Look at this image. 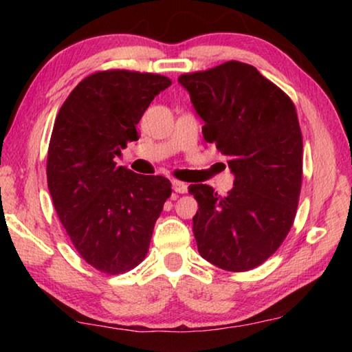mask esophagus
Wrapping results in <instances>:
<instances>
[{"instance_id":"1","label":"esophagus","mask_w":352,"mask_h":352,"mask_svg":"<svg viewBox=\"0 0 352 352\" xmlns=\"http://www.w3.org/2000/svg\"><path fill=\"white\" fill-rule=\"evenodd\" d=\"M172 188H174L175 192H178V194H186L188 192V184L183 183V182L174 180V182H172Z\"/></svg>"}]
</instances>
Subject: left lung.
I'll return each instance as SVG.
<instances>
[{"label": "left lung", "instance_id": "left-lung-1", "mask_svg": "<svg viewBox=\"0 0 352 352\" xmlns=\"http://www.w3.org/2000/svg\"><path fill=\"white\" fill-rule=\"evenodd\" d=\"M205 121L204 138L226 158L234 188L222 197L190 184L192 231L201 258L247 272L281 247L296 216L302 135L295 104L258 69L237 60L178 77Z\"/></svg>", "mask_w": 352, "mask_h": 352}]
</instances>
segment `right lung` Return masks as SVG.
Returning a JSON list of instances; mask_svg holds the SVG:
<instances>
[{
    "label": "right lung",
    "instance_id": "1",
    "mask_svg": "<svg viewBox=\"0 0 352 352\" xmlns=\"http://www.w3.org/2000/svg\"><path fill=\"white\" fill-rule=\"evenodd\" d=\"M170 83L153 73L96 71L57 113L46 162L52 205L76 252L107 275L144 261L172 194L168 178L135 174L115 162L127 141L138 140L136 124Z\"/></svg>",
    "mask_w": 352,
    "mask_h": 352
}]
</instances>
